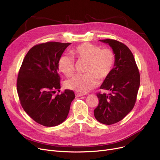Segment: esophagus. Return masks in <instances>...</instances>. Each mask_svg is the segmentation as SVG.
<instances>
[{
    "mask_svg": "<svg viewBox=\"0 0 160 160\" xmlns=\"http://www.w3.org/2000/svg\"><path fill=\"white\" fill-rule=\"evenodd\" d=\"M85 94L83 93H76L75 95L76 97H81V96H83Z\"/></svg>",
    "mask_w": 160,
    "mask_h": 160,
    "instance_id": "esophagus-1",
    "label": "esophagus"
}]
</instances>
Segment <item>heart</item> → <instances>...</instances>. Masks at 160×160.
<instances>
[{
    "label": "heart",
    "mask_w": 160,
    "mask_h": 160,
    "mask_svg": "<svg viewBox=\"0 0 160 160\" xmlns=\"http://www.w3.org/2000/svg\"><path fill=\"white\" fill-rule=\"evenodd\" d=\"M72 55L79 60L88 62L85 75H75L67 80L65 85L67 89L81 93H88L98 85L99 79L108 78L112 71L115 60L113 51L109 49H101L99 46L84 42L71 51ZM58 69L67 77L75 71V62L69 55H61L57 62Z\"/></svg>",
    "instance_id": "obj_1"
}]
</instances>
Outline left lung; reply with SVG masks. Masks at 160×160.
<instances>
[{
	"mask_svg": "<svg viewBox=\"0 0 160 160\" xmlns=\"http://www.w3.org/2000/svg\"><path fill=\"white\" fill-rule=\"evenodd\" d=\"M99 41L111 47L115 60L111 74L100 87L110 93L97 94L99 105L94 110V115L99 122L111 125L123 119L133 108L140 76L134 57L126 45L113 39Z\"/></svg>",
	"mask_w": 160,
	"mask_h": 160,
	"instance_id": "left-lung-1",
	"label": "left lung"
}]
</instances>
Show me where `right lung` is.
Listing matches in <instances>:
<instances>
[{"mask_svg": "<svg viewBox=\"0 0 160 160\" xmlns=\"http://www.w3.org/2000/svg\"><path fill=\"white\" fill-rule=\"evenodd\" d=\"M71 43L48 42L28 51L19 71L17 88L23 109L38 123L54 127L69 114L74 92L65 89L61 95L57 62Z\"/></svg>", "mask_w": 160, "mask_h": 160, "instance_id": "obj_1", "label": "right lung"}]
</instances>
